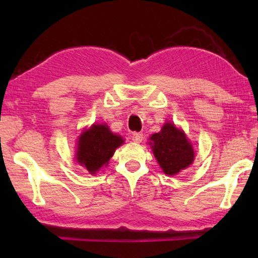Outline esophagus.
Masks as SVG:
<instances>
[{
  "instance_id": "34e87169",
  "label": "esophagus",
  "mask_w": 258,
  "mask_h": 258,
  "mask_svg": "<svg viewBox=\"0 0 258 258\" xmlns=\"http://www.w3.org/2000/svg\"><path fill=\"white\" fill-rule=\"evenodd\" d=\"M143 139V135L142 133H139V132H135L132 134V140L135 142V143H140L142 141Z\"/></svg>"
}]
</instances>
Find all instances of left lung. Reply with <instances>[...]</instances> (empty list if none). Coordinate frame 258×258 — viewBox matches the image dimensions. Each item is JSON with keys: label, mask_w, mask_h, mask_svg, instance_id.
<instances>
[{"label": "left lung", "mask_w": 258, "mask_h": 258, "mask_svg": "<svg viewBox=\"0 0 258 258\" xmlns=\"http://www.w3.org/2000/svg\"><path fill=\"white\" fill-rule=\"evenodd\" d=\"M152 151L163 171L167 175H175L192 164L195 151L184 132L174 124L166 123L159 133L150 137Z\"/></svg>", "instance_id": "8db88e82"}]
</instances>
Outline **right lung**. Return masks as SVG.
I'll list each match as a JSON object with an SVG mask.
<instances>
[{"instance_id": "obj_1", "label": "right lung", "mask_w": 258, "mask_h": 258, "mask_svg": "<svg viewBox=\"0 0 258 258\" xmlns=\"http://www.w3.org/2000/svg\"><path fill=\"white\" fill-rule=\"evenodd\" d=\"M123 142L119 135L110 132L107 125H92L81 134L76 152L77 161L85 166L91 174H95L103 165L107 166L116 148Z\"/></svg>"}]
</instances>
